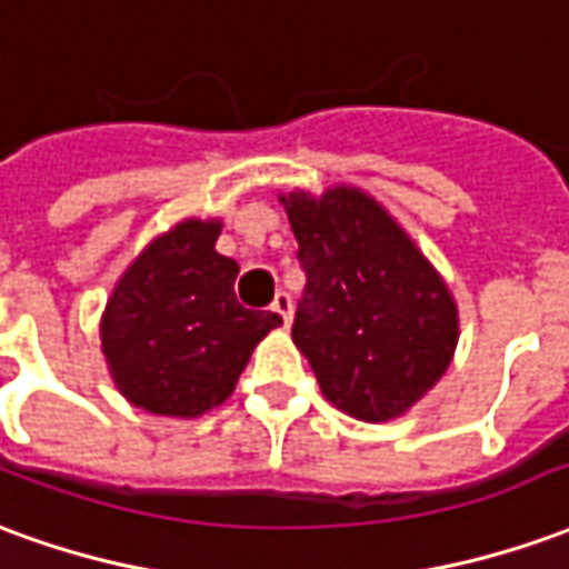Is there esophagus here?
Here are the masks:
<instances>
[{"instance_id":"34e87169","label":"esophagus","mask_w":569,"mask_h":569,"mask_svg":"<svg viewBox=\"0 0 569 569\" xmlns=\"http://www.w3.org/2000/svg\"><path fill=\"white\" fill-rule=\"evenodd\" d=\"M271 310H273V313H280V320H283V326H289V320H292V296L280 289V292L273 296Z\"/></svg>"}]
</instances>
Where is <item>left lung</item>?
<instances>
[{"label":"left lung","instance_id":"8db88e82","mask_svg":"<svg viewBox=\"0 0 569 569\" xmlns=\"http://www.w3.org/2000/svg\"><path fill=\"white\" fill-rule=\"evenodd\" d=\"M280 200L308 277L292 341L332 406L371 423L399 418L453 357L457 308L448 286L359 188Z\"/></svg>","mask_w":569,"mask_h":569}]
</instances>
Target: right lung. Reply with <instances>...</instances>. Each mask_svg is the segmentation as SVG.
Listing matches in <instances>:
<instances>
[{"instance_id": "obj_1", "label": "right lung", "mask_w": 569, "mask_h": 569, "mask_svg": "<svg viewBox=\"0 0 569 569\" xmlns=\"http://www.w3.org/2000/svg\"><path fill=\"white\" fill-rule=\"evenodd\" d=\"M219 222L188 219L158 237L118 280L103 313V353L137 408L198 418L234 390L252 347L280 313L234 296L240 268L216 252Z\"/></svg>"}]
</instances>
